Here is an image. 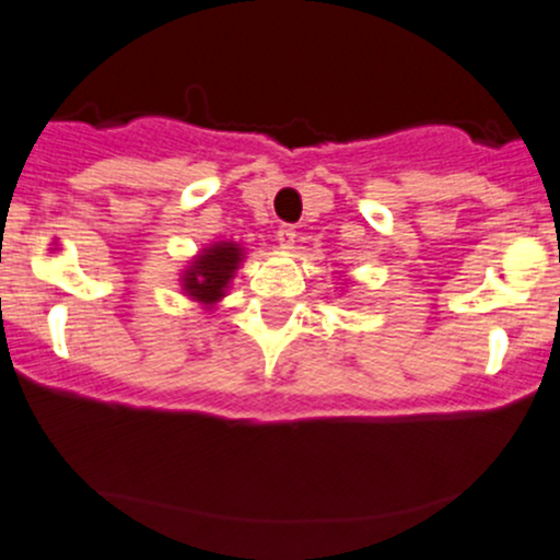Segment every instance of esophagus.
I'll list each match as a JSON object with an SVG mask.
<instances>
[{"label": "esophagus", "mask_w": 560, "mask_h": 560, "mask_svg": "<svg viewBox=\"0 0 560 560\" xmlns=\"http://www.w3.org/2000/svg\"><path fill=\"white\" fill-rule=\"evenodd\" d=\"M295 238H298V231L292 225H281L279 231H276V241H279L284 249H292V246H295Z\"/></svg>", "instance_id": "obj_1"}]
</instances>
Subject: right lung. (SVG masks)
I'll return each mask as SVG.
<instances>
[{"label": "right lung", "instance_id": "right-lung-1", "mask_svg": "<svg viewBox=\"0 0 560 560\" xmlns=\"http://www.w3.org/2000/svg\"><path fill=\"white\" fill-rule=\"evenodd\" d=\"M241 262L238 244H214L190 265L185 273V290L190 298L201 300V303H217L225 295L228 281L233 279V270Z\"/></svg>", "mask_w": 560, "mask_h": 560}]
</instances>
